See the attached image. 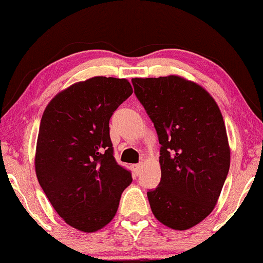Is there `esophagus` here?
<instances>
[{
    "label": "esophagus",
    "instance_id": "1",
    "mask_svg": "<svg viewBox=\"0 0 263 263\" xmlns=\"http://www.w3.org/2000/svg\"><path fill=\"white\" fill-rule=\"evenodd\" d=\"M132 167H133V171L135 172V175H139L140 168H141V164H134L132 165Z\"/></svg>",
    "mask_w": 263,
    "mask_h": 263
}]
</instances>
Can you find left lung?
Listing matches in <instances>:
<instances>
[{
	"instance_id": "8db88e82",
	"label": "left lung",
	"mask_w": 263,
	"mask_h": 263,
	"mask_svg": "<svg viewBox=\"0 0 263 263\" xmlns=\"http://www.w3.org/2000/svg\"><path fill=\"white\" fill-rule=\"evenodd\" d=\"M132 82L160 143V183L147 192L151 210L168 228H193L213 211L229 174L220 110L201 86L176 75Z\"/></svg>"
}]
</instances>
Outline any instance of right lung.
Listing matches in <instances>:
<instances>
[{
  "mask_svg": "<svg viewBox=\"0 0 263 263\" xmlns=\"http://www.w3.org/2000/svg\"><path fill=\"white\" fill-rule=\"evenodd\" d=\"M125 79L96 77L53 98L39 127L35 174L68 225L98 231L116 214L132 172L114 157L109 122L132 96Z\"/></svg>",
  "mask_w": 263,
  "mask_h": 263,
  "instance_id": "right-lung-1",
  "label": "right lung"
}]
</instances>
